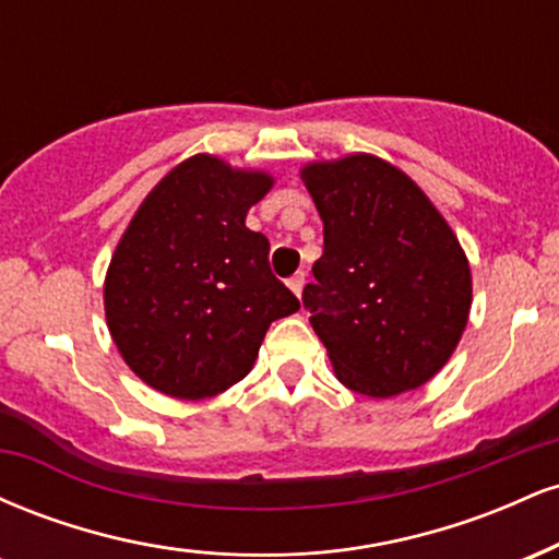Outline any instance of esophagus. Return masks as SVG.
<instances>
[{
  "instance_id": "1",
  "label": "esophagus",
  "mask_w": 559,
  "mask_h": 559,
  "mask_svg": "<svg viewBox=\"0 0 559 559\" xmlns=\"http://www.w3.org/2000/svg\"><path fill=\"white\" fill-rule=\"evenodd\" d=\"M288 288L294 292V297L301 299V292H305V273L292 275V278H288Z\"/></svg>"
}]
</instances>
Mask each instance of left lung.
Returning a JSON list of instances; mask_svg holds the SVG:
<instances>
[{"label":"left lung","mask_w":559,"mask_h":559,"mask_svg":"<svg viewBox=\"0 0 559 559\" xmlns=\"http://www.w3.org/2000/svg\"><path fill=\"white\" fill-rule=\"evenodd\" d=\"M323 221V258L301 301L333 373L389 400L449 362L473 301L471 262L407 173L355 152L299 170Z\"/></svg>","instance_id":"8db88e82"}]
</instances>
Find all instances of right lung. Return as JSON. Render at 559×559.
Wrapping results in <instances>:
<instances>
[{
  "label": "right lung",
  "mask_w": 559,
  "mask_h": 559,
  "mask_svg": "<svg viewBox=\"0 0 559 559\" xmlns=\"http://www.w3.org/2000/svg\"><path fill=\"white\" fill-rule=\"evenodd\" d=\"M265 170L215 155L178 163L144 197L105 275V318L146 386L207 400L252 370L273 320L299 299L271 273V243L247 213L273 189Z\"/></svg>",
  "instance_id": "add662e5"
}]
</instances>
